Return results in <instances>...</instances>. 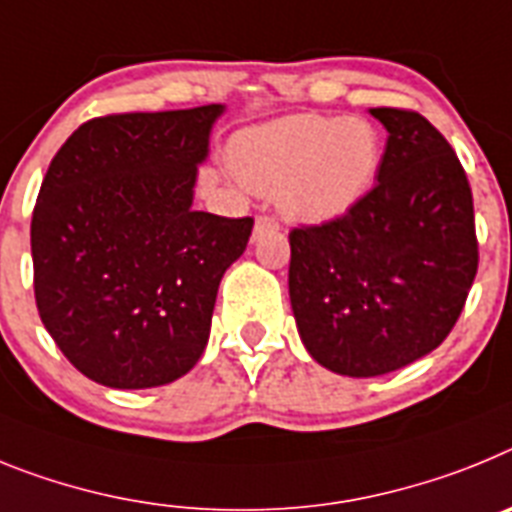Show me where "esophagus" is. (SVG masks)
<instances>
[{"instance_id": "obj_1", "label": "esophagus", "mask_w": 512, "mask_h": 512, "mask_svg": "<svg viewBox=\"0 0 512 512\" xmlns=\"http://www.w3.org/2000/svg\"><path fill=\"white\" fill-rule=\"evenodd\" d=\"M281 229V224L275 219H270V216H257L255 219V237H260L262 231H275Z\"/></svg>"}]
</instances>
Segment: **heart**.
Here are the masks:
<instances>
[{"label": "heart", "instance_id": "obj_1", "mask_svg": "<svg viewBox=\"0 0 512 512\" xmlns=\"http://www.w3.org/2000/svg\"><path fill=\"white\" fill-rule=\"evenodd\" d=\"M384 144L371 121L348 115H291L237 133L231 170L260 193H278L288 219L335 221L371 193Z\"/></svg>", "mask_w": 512, "mask_h": 512}]
</instances>
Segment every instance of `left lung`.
<instances>
[{
    "instance_id": "left-lung-1",
    "label": "left lung",
    "mask_w": 512,
    "mask_h": 512,
    "mask_svg": "<svg viewBox=\"0 0 512 512\" xmlns=\"http://www.w3.org/2000/svg\"><path fill=\"white\" fill-rule=\"evenodd\" d=\"M386 128L371 193L353 211L288 234V293L319 366L371 379L448 337L477 275L474 203L441 131L415 110L371 108Z\"/></svg>"
}]
</instances>
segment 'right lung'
Returning <instances> with one entry per match:
<instances>
[{
  "label": "right lung",
  "mask_w": 512,
  "mask_h": 512,
  "mask_svg": "<svg viewBox=\"0 0 512 512\" xmlns=\"http://www.w3.org/2000/svg\"><path fill=\"white\" fill-rule=\"evenodd\" d=\"M224 105L92 118L51 159L30 224L48 335L110 389L172 384L198 363L247 219L195 211Z\"/></svg>",
  "instance_id": "obj_1"
}]
</instances>
